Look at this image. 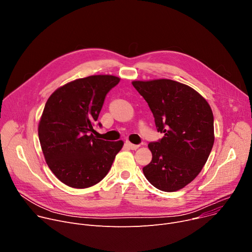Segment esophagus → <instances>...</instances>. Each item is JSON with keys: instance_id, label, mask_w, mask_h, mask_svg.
<instances>
[{"instance_id": "obj_1", "label": "esophagus", "mask_w": 252, "mask_h": 252, "mask_svg": "<svg viewBox=\"0 0 252 252\" xmlns=\"http://www.w3.org/2000/svg\"><path fill=\"white\" fill-rule=\"evenodd\" d=\"M126 145L130 149V150H136V149H139V145H133V144H131V143H129V142H126Z\"/></svg>"}]
</instances>
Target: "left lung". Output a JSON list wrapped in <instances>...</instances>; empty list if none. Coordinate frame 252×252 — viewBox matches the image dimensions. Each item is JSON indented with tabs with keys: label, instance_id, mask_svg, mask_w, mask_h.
Listing matches in <instances>:
<instances>
[{
	"label": "left lung",
	"instance_id": "left-lung-1",
	"mask_svg": "<svg viewBox=\"0 0 252 252\" xmlns=\"http://www.w3.org/2000/svg\"><path fill=\"white\" fill-rule=\"evenodd\" d=\"M148 102L163 138L149 144L152 161L143 168L157 189L175 192L201 172L214 144L213 112L192 87L171 79L132 81Z\"/></svg>",
	"mask_w": 252,
	"mask_h": 252
}]
</instances>
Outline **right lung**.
I'll return each instance as SVG.
<instances>
[{
  "instance_id": "obj_1",
  "label": "right lung",
  "mask_w": 252,
  "mask_h": 252,
  "mask_svg": "<svg viewBox=\"0 0 252 252\" xmlns=\"http://www.w3.org/2000/svg\"><path fill=\"white\" fill-rule=\"evenodd\" d=\"M120 80L113 75L79 78L56 89L45 104L39 141L48 167L65 185L97 184L122 150L123 141H103L92 133L107 93Z\"/></svg>"
}]
</instances>
